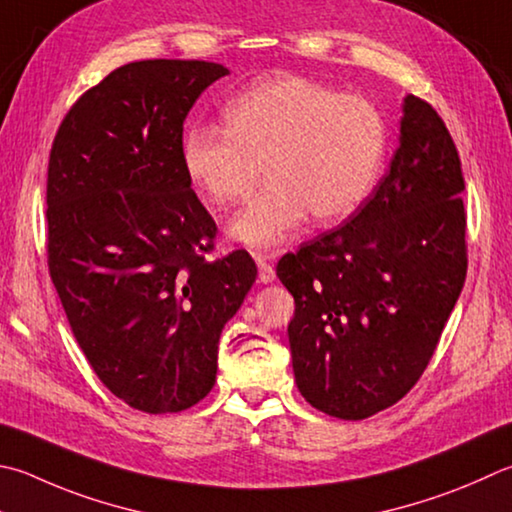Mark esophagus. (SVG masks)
<instances>
[{
	"label": "esophagus",
	"instance_id": "esophagus-1",
	"mask_svg": "<svg viewBox=\"0 0 512 512\" xmlns=\"http://www.w3.org/2000/svg\"><path fill=\"white\" fill-rule=\"evenodd\" d=\"M280 253H257L255 262L259 266V282L262 284H271L275 280V268H273V259Z\"/></svg>",
	"mask_w": 512,
	"mask_h": 512
}]
</instances>
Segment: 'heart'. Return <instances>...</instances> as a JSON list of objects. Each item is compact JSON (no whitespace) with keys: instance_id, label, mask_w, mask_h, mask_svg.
I'll return each instance as SVG.
<instances>
[{"instance_id":"1","label":"heart","mask_w":512,"mask_h":512,"mask_svg":"<svg viewBox=\"0 0 512 512\" xmlns=\"http://www.w3.org/2000/svg\"><path fill=\"white\" fill-rule=\"evenodd\" d=\"M385 145V120L369 100L277 76L232 98L224 127H188L181 165L192 188L217 208L244 201L264 167L271 183L228 235L248 248H271L309 215L318 224L353 215L374 190Z\"/></svg>"}]
</instances>
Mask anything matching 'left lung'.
Wrapping results in <instances>:
<instances>
[{
  "label": "left lung",
  "mask_w": 512,
  "mask_h": 512,
  "mask_svg": "<svg viewBox=\"0 0 512 512\" xmlns=\"http://www.w3.org/2000/svg\"><path fill=\"white\" fill-rule=\"evenodd\" d=\"M459 152L432 105L405 96L385 179L347 224L288 253L293 374L315 410L362 421L410 392L466 282Z\"/></svg>",
  "instance_id": "8db88e82"
}]
</instances>
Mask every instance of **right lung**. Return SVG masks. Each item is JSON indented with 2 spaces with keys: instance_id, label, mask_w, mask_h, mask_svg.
<instances>
[{
  "instance_id": "add662e5",
  "label": "right lung",
  "mask_w": 512,
  "mask_h": 512,
  "mask_svg": "<svg viewBox=\"0 0 512 512\" xmlns=\"http://www.w3.org/2000/svg\"><path fill=\"white\" fill-rule=\"evenodd\" d=\"M228 73L129 62L80 96L51 147L53 286L102 385L147 414L208 396L221 329L257 277L246 250L206 259L217 226L181 165L185 116Z\"/></svg>"
}]
</instances>
